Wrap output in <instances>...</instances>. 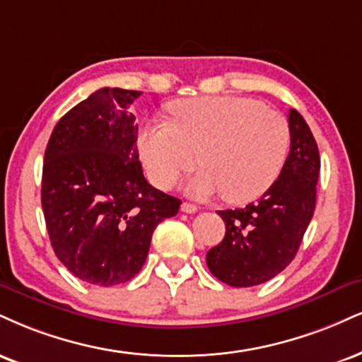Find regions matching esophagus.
<instances>
[{"mask_svg":"<svg viewBox=\"0 0 362 362\" xmlns=\"http://www.w3.org/2000/svg\"><path fill=\"white\" fill-rule=\"evenodd\" d=\"M180 209H182V212H185V214H194V212L199 211V207L195 206V204H190V202H184Z\"/></svg>","mask_w":362,"mask_h":362,"instance_id":"1","label":"esophagus"}]
</instances>
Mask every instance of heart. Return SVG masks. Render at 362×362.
<instances>
[{"instance_id": "heart-1", "label": "heart", "mask_w": 362, "mask_h": 362, "mask_svg": "<svg viewBox=\"0 0 362 362\" xmlns=\"http://www.w3.org/2000/svg\"><path fill=\"white\" fill-rule=\"evenodd\" d=\"M173 123L151 121L139 133L148 177L170 189L204 165L187 185L195 197L223 194L230 204L259 199L280 177L290 151V124L280 112L241 95H202L170 107Z\"/></svg>"}]
</instances>
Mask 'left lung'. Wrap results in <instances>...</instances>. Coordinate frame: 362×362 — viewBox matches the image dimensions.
Masks as SVG:
<instances>
[{"instance_id": "8db88e82", "label": "left lung", "mask_w": 362, "mask_h": 362, "mask_svg": "<svg viewBox=\"0 0 362 362\" xmlns=\"http://www.w3.org/2000/svg\"><path fill=\"white\" fill-rule=\"evenodd\" d=\"M290 153L280 177L258 202L217 211L226 236L209 250L207 267L226 285L246 288L283 272L297 255L315 211L320 156L298 111L290 110Z\"/></svg>"}]
</instances>
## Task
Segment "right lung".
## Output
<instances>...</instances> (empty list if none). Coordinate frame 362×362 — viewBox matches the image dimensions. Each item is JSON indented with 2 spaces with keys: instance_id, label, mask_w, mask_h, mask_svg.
I'll list each match as a JSON object with an SVG mask.
<instances>
[{
  "instance_id": "obj_1",
  "label": "right lung",
  "mask_w": 362,
  "mask_h": 362,
  "mask_svg": "<svg viewBox=\"0 0 362 362\" xmlns=\"http://www.w3.org/2000/svg\"><path fill=\"white\" fill-rule=\"evenodd\" d=\"M139 94L95 90L60 117L43 156L42 209L52 247L90 285L132 280L145 264L155 228L182 204L143 175L129 111Z\"/></svg>"
}]
</instances>
